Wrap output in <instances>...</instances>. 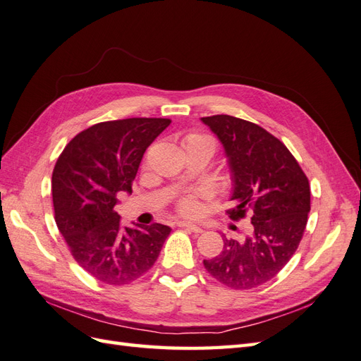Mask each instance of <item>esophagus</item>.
Returning a JSON list of instances; mask_svg holds the SVG:
<instances>
[{
  "label": "esophagus",
  "instance_id": "34e87169",
  "mask_svg": "<svg viewBox=\"0 0 361 361\" xmlns=\"http://www.w3.org/2000/svg\"><path fill=\"white\" fill-rule=\"evenodd\" d=\"M178 227L186 228V230H189V232H193V233H201L202 232V228L200 226L189 224V223H178Z\"/></svg>",
  "mask_w": 361,
  "mask_h": 361
}]
</instances>
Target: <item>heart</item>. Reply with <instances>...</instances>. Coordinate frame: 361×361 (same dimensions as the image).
I'll return each instance as SVG.
<instances>
[{"instance_id": "b5f03b06", "label": "heart", "mask_w": 361, "mask_h": 361, "mask_svg": "<svg viewBox=\"0 0 361 361\" xmlns=\"http://www.w3.org/2000/svg\"><path fill=\"white\" fill-rule=\"evenodd\" d=\"M184 146L188 147H207L212 152H215V140L214 137H210L209 134L204 133H198V131H192L186 137H184ZM202 195V193H188V195H183L175 202V210L178 212L181 216L186 218H193L200 214V204H198V198Z\"/></svg>"}]
</instances>
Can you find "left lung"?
Masks as SVG:
<instances>
[{"label":"left lung","mask_w":361,"mask_h":361,"mask_svg":"<svg viewBox=\"0 0 361 361\" xmlns=\"http://www.w3.org/2000/svg\"><path fill=\"white\" fill-rule=\"evenodd\" d=\"M228 157L236 207L230 219L252 215L253 230L243 243L224 239L204 269L232 290H253L271 281L298 250L311 210L307 175L279 138L259 125L227 114L202 117Z\"/></svg>","instance_id":"left-lung-1"}]
</instances>
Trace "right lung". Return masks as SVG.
Wrapping results in <instances>:
<instances>
[{
	"instance_id": "right-lung-1",
	"label": "right lung",
	"mask_w": 361,
	"mask_h": 361,
	"mask_svg": "<svg viewBox=\"0 0 361 361\" xmlns=\"http://www.w3.org/2000/svg\"><path fill=\"white\" fill-rule=\"evenodd\" d=\"M171 118L133 117L92 125L63 147L51 175L54 221L75 261L99 282L128 285L155 264L171 228L122 227L114 210L146 147Z\"/></svg>"
}]
</instances>
